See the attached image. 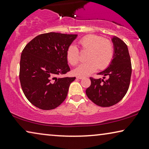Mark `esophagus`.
I'll list each match as a JSON object with an SVG mask.
<instances>
[{
    "mask_svg": "<svg viewBox=\"0 0 149 149\" xmlns=\"http://www.w3.org/2000/svg\"><path fill=\"white\" fill-rule=\"evenodd\" d=\"M77 79H83L84 78V77L83 76H77L76 77Z\"/></svg>",
    "mask_w": 149,
    "mask_h": 149,
    "instance_id": "obj_1",
    "label": "esophagus"
}]
</instances>
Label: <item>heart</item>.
Wrapping results in <instances>:
<instances>
[{"label": "heart", "instance_id": "1", "mask_svg": "<svg viewBox=\"0 0 149 149\" xmlns=\"http://www.w3.org/2000/svg\"><path fill=\"white\" fill-rule=\"evenodd\" d=\"M82 53H87L86 60L74 71L77 75H88L96 72L99 68L103 70L109 66L114 55V47L109 39L97 35H88L78 41ZM66 56L69 63L73 66L78 64L80 61L79 49L76 46L69 47Z\"/></svg>", "mask_w": 149, "mask_h": 149}]
</instances>
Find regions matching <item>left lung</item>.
Masks as SVG:
<instances>
[{"mask_svg":"<svg viewBox=\"0 0 149 149\" xmlns=\"http://www.w3.org/2000/svg\"><path fill=\"white\" fill-rule=\"evenodd\" d=\"M112 41L114 57L108 68L98 74L104 77L103 79L90 77L91 85L86 90L88 98L101 107H110L119 102L127 92L131 77L132 65L127 45L116 36Z\"/></svg>","mask_w":149,"mask_h":149,"instance_id":"left-lung-1","label":"left lung"}]
</instances>
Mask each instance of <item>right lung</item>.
<instances>
[{
    "instance_id": "1",
    "label": "right lung",
    "mask_w": 149,
    "mask_h": 149,
    "mask_svg": "<svg viewBox=\"0 0 149 149\" xmlns=\"http://www.w3.org/2000/svg\"><path fill=\"white\" fill-rule=\"evenodd\" d=\"M77 35L51 32L35 37L21 53L19 79L29 101L41 110L57 108L65 100L75 77H57L70 72L67 50Z\"/></svg>"
}]
</instances>
